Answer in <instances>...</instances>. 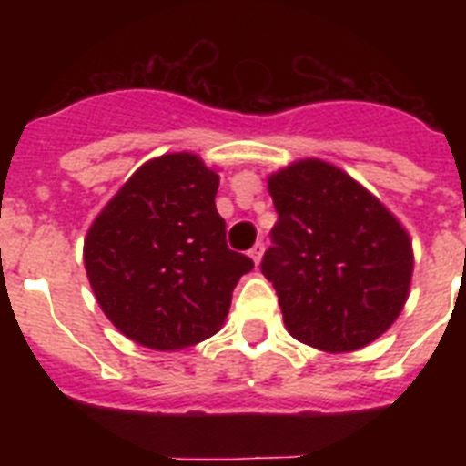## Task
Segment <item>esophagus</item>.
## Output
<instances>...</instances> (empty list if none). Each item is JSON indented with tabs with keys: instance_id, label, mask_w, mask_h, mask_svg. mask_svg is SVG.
<instances>
[{
	"instance_id": "esophagus-1",
	"label": "esophagus",
	"mask_w": 466,
	"mask_h": 466,
	"mask_svg": "<svg viewBox=\"0 0 466 466\" xmlns=\"http://www.w3.org/2000/svg\"><path fill=\"white\" fill-rule=\"evenodd\" d=\"M249 257H252L254 263H257V266H258V261H261V257H263V242H257V245H254L252 249H249Z\"/></svg>"
}]
</instances>
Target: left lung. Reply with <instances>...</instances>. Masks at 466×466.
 <instances>
[{
    "mask_svg": "<svg viewBox=\"0 0 466 466\" xmlns=\"http://www.w3.org/2000/svg\"><path fill=\"white\" fill-rule=\"evenodd\" d=\"M273 245L261 273L284 327L300 343L350 352L392 327L409 296V233L364 187L324 160H299L268 179Z\"/></svg>",
    "mask_w": 466,
    "mask_h": 466,
    "instance_id": "obj_1",
    "label": "left lung"
}]
</instances>
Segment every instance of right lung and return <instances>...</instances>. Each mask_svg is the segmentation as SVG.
Instances as JSON below:
<instances>
[{
	"label": "right lung",
	"mask_w": 466,
	"mask_h": 466,
	"mask_svg": "<svg viewBox=\"0 0 466 466\" xmlns=\"http://www.w3.org/2000/svg\"><path fill=\"white\" fill-rule=\"evenodd\" d=\"M219 175L193 154L144 163L93 221L84 263L111 324L151 350H182L219 331L254 261L226 245L214 205Z\"/></svg>",
	"instance_id": "right-lung-1"
}]
</instances>
